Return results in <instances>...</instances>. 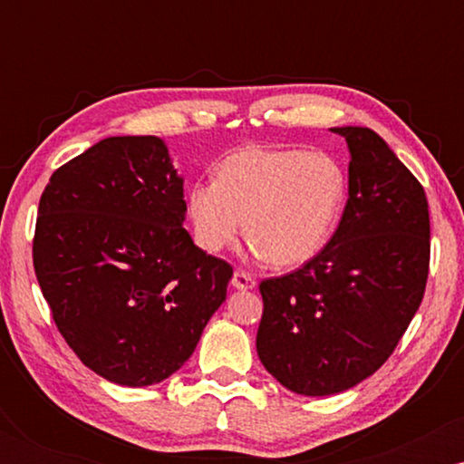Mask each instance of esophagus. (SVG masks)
Returning <instances> with one entry per match:
<instances>
[{"mask_svg":"<svg viewBox=\"0 0 464 464\" xmlns=\"http://www.w3.org/2000/svg\"><path fill=\"white\" fill-rule=\"evenodd\" d=\"M231 285L236 287V290H253L255 279L248 273H244V270H236V273H233Z\"/></svg>","mask_w":464,"mask_h":464,"instance_id":"1","label":"esophagus"}]
</instances>
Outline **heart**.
<instances>
[{"mask_svg":"<svg viewBox=\"0 0 464 464\" xmlns=\"http://www.w3.org/2000/svg\"><path fill=\"white\" fill-rule=\"evenodd\" d=\"M347 200V174L332 154L246 148L218 165L216 183H196L188 214L196 244L220 253L242 236L279 266L321 253Z\"/></svg>","mask_w":464,"mask_h":464,"instance_id":"heart-1","label":"heart"}]
</instances>
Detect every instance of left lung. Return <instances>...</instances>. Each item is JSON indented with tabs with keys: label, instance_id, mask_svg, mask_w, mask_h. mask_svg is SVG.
<instances>
[{
	"label": "left lung",
	"instance_id": "8db88e82",
	"mask_svg": "<svg viewBox=\"0 0 464 464\" xmlns=\"http://www.w3.org/2000/svg\"><path fill=\"white\" fill-rule=\"evenodd\" d=\"M349 146L343 220L316 257L264 279L257 355L296 395H335L391 358L423 301L428 198L375 130L332 129Z\"/></svg>",
	"mask_w": 464,
	"mask_h": 464
}]
</instances>
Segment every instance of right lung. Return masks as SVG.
<instances>
[{
    "label": "right lung",
    "mask_w": 464,
    "mask_h": 464,
    "mask_svg": "<svg viewBox=\"0 0 464 464\" xmlns=\"http://www.w3.org/2000/svg\"><path fill=\"white\" fill-rule=\"evenodd\" d=\"M183 179L159 137H106L41 196L32 259L58 332L93 372L152 386L177 372L233 268L183 228Z\"/></svg>",
    "instance_id": "obj_1"
}]
</instances>
